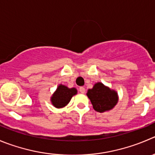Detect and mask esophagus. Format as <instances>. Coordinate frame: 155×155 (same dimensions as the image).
<instances>
[{
    "label": "esophagus",
    "mask_w": 155,
    "mask_h": 155,
    "mask_svg": "<svg viewBox=\"0 0 155 155\" xmlns=\"http://www.w3.org/2000/svg\"><path fill=\"white\" fill-rule=\"evenodd\" d=\"M79 91H80L81 94H84V93H85V88L83 87H79Z\"/></svg>",
    "instance_id": "34e87169"
}]
</instances>
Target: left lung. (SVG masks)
Listing matches in <instances>:
<instances>
[{"label":"left lung","mask_w":155,"mask_h":155,"mask_svg":"<svg viewBox=\"0 0 155 155\" xmlns=\"http://www.w3.org/2000/svg\"><path fill=\"white\" fill-rule=\"evenodd\" d=\"M88 98L94 110L100 113L108 111L116 106L118 97L116 91H111L102 83H97L92 89L88 90Z\"/></svg>","instance_id":"8db88e82"}]
</instances>
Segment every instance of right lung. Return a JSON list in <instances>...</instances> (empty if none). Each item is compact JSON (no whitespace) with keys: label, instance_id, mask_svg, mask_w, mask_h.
<instances>
[{"label":"right lung","instance_id":"obj_1","mask_svg":"<svg viewBox=\"0 0 155 155\" xmlns=\"http://www.w3.org/2000/svg\"><path fill=\"white\" fill-rule=\"evenodd\" d=\"M76 94L77 90L75 88H68L61 84L53 94L51 99V103L57 108H62L70 102L71 97Z\"/></svg>","mask_w":155,"mask_h":155}]
</instances>
